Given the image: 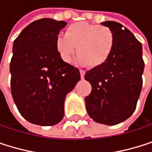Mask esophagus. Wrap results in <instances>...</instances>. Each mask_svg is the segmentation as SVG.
<instances>
[{
    "instance_id": "1",
    "label": "esophagus",
    "mask_w": 152,
    "mask_h": 152,
    "mask_svg": "<svg viewBox=\"0 0 152 152\" xmlns=\"http://www.w3.org/2000/svg\"><path fill=\"white\" fill-rule=\"evenodd\" d=\"M79 72H80V75H81V78L83 79V78L85 77V75H86V71H84V70H80Z\"/></svg>"
}]
</instances>
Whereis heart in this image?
<instances>
[{"mask_svg": "<svg viewBox=\"0 0 152 152\" xmlns=\"http://www.w3.org/2000/svg\"><path fill=\"white\" fill-rule=\"evenodd\" d=\"M115 42V34L110 27L75 22L67 26L65 35L56 36L54 45L64 62L69 63L77 50V60L80 65L98 68L110 58Z\"/></svg>", "mask_w": 152, "mask_h": 152, "instance_id": "1", "label": "heart"}]
</instances>
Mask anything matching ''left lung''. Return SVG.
Returning a JSON list of instances; mask_svg holds the SVG:
<instances>
[{
	"label": "left lung",
	"instance_id": "obj_1",
	"mask_svg": "<svg viewBox=\"0 0 152 152\" xmlns=\"http://www.w3.org/2000/svg\"><path fill=\"white\" fill-rule=\"evenodd\" d=\"M102 25L114 32L116 42L109 60L86 72L85 78L91 84L92 93L85 102L94 121L114 126L130 118L136 108L144 70L142 46L123 25L115 21Z\"/></svg>",
	"mask_w": 152,
	"mask_h": 152
}]
</instances>
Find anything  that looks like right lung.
<instances>
[{
	"mask_svg": "<svg viewBox=\"0 0 152 152\" xmlns=\"http://www.w3.org/2000/svg\"><path fill=\"white\" fill-rule=\"evenodd\" d=\"M65 21L42 18L25 27L13 42L10 90L21 116L42 126L64 117V102L80 80L78 68L64 62L54 42Z\"/></svg>",
	"mask_w": 152,
	"mask_h": 152,
	"instance_id": "add662e5",
	"label": "right lung"
}]
</instances>
